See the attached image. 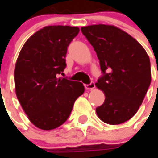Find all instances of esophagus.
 I'll return each instance as SVG.
<instances>
[{"label":"esophagus","instance_id":"34e87169","mask_svg":"<svg viewBox=\"0 0 158 158\" xmlns=\"http://www.w3.org/2000/svg\"><path fill=\"white\" fill-rule=\"evenodd\" d=\"M84 87H85V89H86L92 90V89H94V88H95V84H94V82H91L89 84H85Z\"/></svg>","mask_w":158,"mask_h":158}]
</instances>
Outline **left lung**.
I'll return each instance as SVG.
<instances>
[{"label": "left lung", "instance_id": "1", "mask_svg": "<svg viewBox=\"0 0 158 158\" xmlns=\"http://www.w3.org/2000/svg\"><path fill=\"white\" fill-rule=\"evenodd\" d=\"M81 31L96 52L102 76L95 85L105 94L97 115L119 125L136 114L151 83L150 60L140 43L113 25L95 24Z\"/></svg>", "mask_w": 158, "mask_h": 158}]
</instances>
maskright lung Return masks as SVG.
Returning a JSON list of instances; mask_svg holds the SVG:
<instances>
[{
	"mask_svg": "<svg viewBox=\"0 0 158 158\" xmlns=\"http://www.w3.org/2000/svg\"><path fill=\"white\" fill-rule=\"evenodd\" d=\"M79 32L78 27L46 26L26 41L16 60V96L41 130H54L65 122L84 94L82 83L59 77L66 66L67 48Z\"/></svg>",
	"mask_w": 158,
	"mask_h": 158,
	"instance_id": "right-lung-1",
	"label": "right lung"
}]
</instances>
